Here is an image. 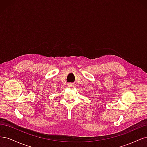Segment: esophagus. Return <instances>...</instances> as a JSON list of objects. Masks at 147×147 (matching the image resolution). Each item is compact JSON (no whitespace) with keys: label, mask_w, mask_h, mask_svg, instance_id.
Instances as JSON below:
<instances>
[{"label":"esophagus","mask_w":147,"mask_h":147,"mask_svg":"<svg viewBox=\"0 0 147 147\" xmlns=\"http://www.w3.org/2000/svg\"><path fill=\"white\" fill-rule=\"evenodd\" d=\"M67 86H68V87H69V88H73V87H74V84H72V83H69V84H67Z\"/></svg>","instance_id":"1"}]
</instances>
